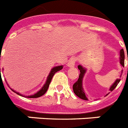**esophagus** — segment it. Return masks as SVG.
I'll use <instances>...</instances> for the list:
<instances>
[{
  "label": "esophagus",
  "instance_id": "esophagus-1",
  "mask_svg": "<svg viewBox=\"0 0 128 128\" xmlns=\"http://www.w3.org/2000/svg\"><path fill=\"white\" fill-rule=\"evenodd\" d=\"M76 58H71V59H70L69 61L68 62V63H67L68 67H74V64H75V63H76Z\"/></svg>",
  "mask_w": 128,
  "mask_h": 128
}]
</instances>
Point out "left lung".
Returning a JSON list of instances; mask_svg holds the SVG:
<instances>
[{
  "label": "left lung",
  "instance_id": "obj_1",
  "mask_svg": "<svg viewBox=\"0 0 128 128\" xmlns=\"http://www.w3.org/2000/svg\"><path fill=\"white\" fill-rule=\"evenodd\" d=\"M124 58H125L124 51L123 49H122V50H120V64H121L123 67H124ZM78 69L80 70V74H79V76H78V80L74 82L73 86H72V89H73L74 93L77 96L79 97L80 98L82 99V100H88V99L87 96L85 94V93H84L83 89H82V78H83L84 74L85 73L86 69H84L83 67H82V66H80V65H78ZM120 80H121L120 78L116 79L115 82H114V83L112 85V86L110 87V91H112V90L117 86V85L120 82Z\"/></svg>",
  "mask_w": 128,
  "mask_h": 128
}]
</instances>
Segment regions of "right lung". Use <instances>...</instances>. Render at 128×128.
I'll list each match as a JSON object with an SVG mask.
<instances>
[{"instance_id": "1", "label": "right lung", "mask_w": 128, "mask_h": 128, "mask_svg": "<svg viewBox=\"0 0 128 128\" xmlns=\"http://www.w3.org/2000/svg\"><path fill=\"white\" fill-rule=\"evenodd\" d=\"M62 69H63V66H58V67H54V68H53V69H52V70H51L50 74L48 75V79H47L46 80V84L44 85L40 91L38 92L36 94H35L34 95H32V96H28V98H38V97H40L42 96H43V95L46 92L47 90H48V87H49V86H50V82H51V81H52V78H53V76H54V75L55 74V73L58 72V71H59V70H61ZM11 90H12L13 92H16L17 94L20 95V96H22V95L21 94H20V93L17 92H15L12 89Z\"/></svg>"}]
</instances>
